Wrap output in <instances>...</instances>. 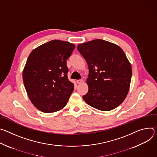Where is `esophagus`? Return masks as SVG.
I'll use <instances>...</instances> for the list:
<instances>
[{"label":"esophagus","mask_w":157,"mask_h":157,"mask_svg":"<svg viewBox=\"0 0 157 157\" xmlns=\"http://www.w3.org/2000/svg\"><path fill=\"white\" fill-rule=\"evenodd\" d=\"M82 82H83V80H77V82L78 84L81 83Z\"/></svg>","instance_id":"esophagus-1"}]
</instances>
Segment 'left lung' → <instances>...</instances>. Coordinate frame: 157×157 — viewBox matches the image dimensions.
Instances as JSON below:
<instances>
[{
    "label": "left lung",
    "mask_w": 157,
    "mask_h": 157,
    "mask_svg": "<svg viewBox=\"0 0 157 157\" xmlns=\"http://www.w3.org/2000/svg\"><path fill=\"white\" fill-rule=\"evenodd\" d=\"M77 49L89 69V91L83 100L101 111L115 109L128 94L132 74L124 52L117 45L101 39L79 44Z\"/></svg>",
    "instance_id": "left-lung-1"
}]
</instances>
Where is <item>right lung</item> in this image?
<instances>
[{
    "mask_svg": "<svg viewBox=\"0 0 157 157\" xmlns=\"http://www.w3.org/2000/svg\"><path fill=\"white\" fill-rule=\"evenodd\" d=\"M75 46L68 42L53 40L32 51L23 71L27 95L38 110L55 112L66 105L74 89L69 81L67 60Z\"/></svg>",
    "mask_w": 157,
    "mask_h": 157,
    "instance_id": "1",
    "label": "right lung"
}]
</instances>
